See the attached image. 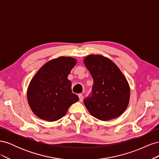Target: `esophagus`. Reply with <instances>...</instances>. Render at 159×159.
I'll return each instance as SVG.
<instances>
[{
	"label": "esophagus",
	"mask_w": 159,
	"mask_h": 159,
	"mask_svg": "<svg viewBox=\"0 0 159 159\" xmlns=\"http://www.w3.org/2000/svg\"><path fill=\"white\" fill-rule=\"evenodd\" d=\"M78 97H79V99H80V102H82V101H83V95L81 94V93H80L78 95Z\"/></svg>",
	"instance_id": "1"
}]
</instances>
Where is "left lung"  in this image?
Listing matches in <instances>:
<instances>
[{
  "label": "left lung",
  "instance_id": "8db88e82",
  "mask_svg": "<svg viewBox=\"0 0 159 159\" xmlns=\"http://www.w3.org/2000/svg\"><path fill=\"white\" fill-rule=\"evenodd\" d=\"M84 62L93 80L91 95L84 101L89 113L102 121L120 116L129 102L125 77L111 60L102 55H89Z\"/></svg>",
  "mask_w": 159,
  "mask_h": 159
}]
</instances>
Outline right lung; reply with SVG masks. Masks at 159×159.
I'll return each instance as SVG.
<instances>
[{
	"mask_svg": "<svg viewBox=\"0 0 159 159\" xmlns=\"http://www.w3.org/2000/svg\"><path fill=\"white\" fill-rule=\"evenodd\" d=\"M75 59L60 57L47 62L32 79L27 91L28 102L37 117L55 121L64 117L70 105L78 102L68 79Z\"/></svg>",
	"mask_w": 159,
	"mask_h": 159,
	"instance_id": "right-lung-1",
	"label": "right lung"
}]
</instances>
